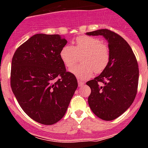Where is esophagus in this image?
I'll use <instances>...</instances> for the list:
<instances>
[{
  "instance_id": "obj_1",
  "label": "esophagus",
  "mask_w": 148,
  "mask_h": 148,
  "mask_svg": "<svg viewBox=\"0 0 148 148\" xmlns=\"http://www.w3.org/2000/svg\"><path fill=\"white\" fill-rule=\"evenodd\" d=\"M78 84H79V87H82L85 83L83 82L82 81H81V80H78Z\"/></svg>"
}]
</instances>
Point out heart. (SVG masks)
<instances>
[{"mask_svg":"<svg viewBox=\"0 0 148 148\" xmlns=\"http://www.w3.org/2000/svg\"><path fill=\"white\" fill-rule=\"evenodd\" d=\"M82 55L84 57L81 62L84 64L71 69V73L81 80L89 79L95 72L102 73L110 59L109 47L97 38L90 36H79L75 38L73 46L66 45L60 51L61 60L68 69L74 66L79 56Z\"/></svg>","mask_w":148,"mask_h":148,"instance_id":"heart-1","label":"heart"}]
</instances>
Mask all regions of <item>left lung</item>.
Here are the masks:
<instances>
[{
	"label": "left lung",
	"instance_id": "1",
	"mask_svg": "<svg viewBox=\"0 0 148 148\" xmlns=\"http://www.w3.org/2000/svg\"><path fill=\"white\" fill-rule=\"evenodd\" d=\"M103 35L108 41L110 59L101 75L86 82L91 88L88 101L92 112L103 120L116 119L132 105L138 91V61L125 39L109 29L86 32Z\"/></svg>",
	"mask_w": 148,
	"mask_h": 148
}]
</instances>
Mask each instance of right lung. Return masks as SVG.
<instances>
[{"instance_id": "add662e5", "label": "right lung", "mask_w": 148, "mask_h": 148, "mask_svg": "<svg viewBox=\"0 0 148 148\" xmlns=\"http://www.w3.org/2000/svg\"><path fill=\"white\" fill-rule=\"evenodd\" d=\"M66 43L60 35L36 34L17 48L12 59V91L23 111L44 125L63 118L78 87L60 57Z\"/></svg>"}]
</instances>
